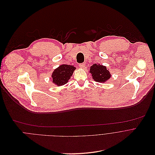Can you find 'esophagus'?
Listing matches in <instances>:
<instances>
[{
    "mask_svg": "<svg viewBox=\"0 0 155 155\" xmlns=\"http://www.w3.org/2000/svg\"><path fill=\"white\" fill-rule=\"evenodd\" d=\"M85 67V64H84V63L79 64V67H80L81 68H84Z\"/></svg>",
    "mask_w": 155,
    "mask_h": 155,
    "instance_id": "obj_1",
    "label": "esophagus"
}]
</instances>
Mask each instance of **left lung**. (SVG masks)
<instances>
[{"mask_svg": "<svg viewBox=\"0 0 155 155\" xmlns=\"http://www.w3.org/2000/svg\"><path fill=\"white\" fill-rule=\"evenodd\" d=\"M90 73L91 74L93 79L96 82L100 83L105 82L110 79L111 74L106 67L95 64L93 65L90 69Z\"/></svg>", "mask_w": 155, "mask_h": 155, "instance_id": "1", "label": "left lung"}]
</instances>
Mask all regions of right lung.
I'll use <instances>...</instances> for the list:
<instances>
[{"instance_id": "1", "label": "right lung", "mask_w": 155, "mask_h": 155, "mask_svg": "<svg viewBox=\"0 0 155 155\" xmlns=\"http://www.w3.org/2000/svg\"><path fill=\"white\" fill-rule=\"evenodd\" d=\"M76 67L73 65H61L54 70L52 74V82L57 86L63 85L68 82Z\"/></svg>"}]
</instances>
